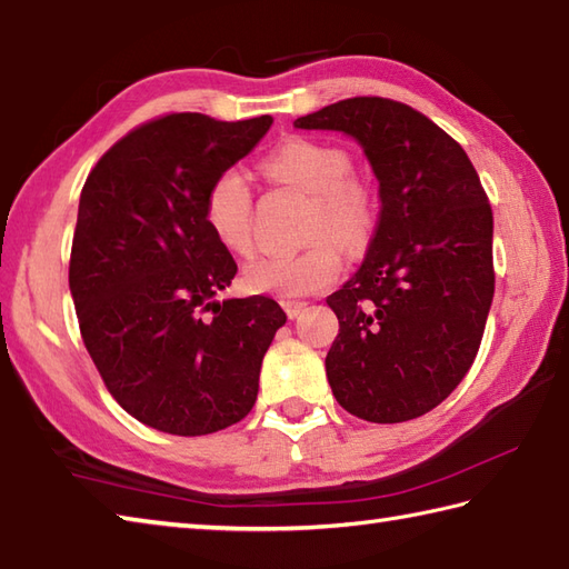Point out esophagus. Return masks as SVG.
<instances>
[{
	"instance_id": "1",
	"label": "esophagus",
	"mask_w": 569,
	"mask_h": 569,
	"mask_svg": "<svg viewBox=\"0 0 569 569\" xmlns=\"http://www.w3.org/2000/svg\"><path fill=\"white\" fill-rule=\"evenodd\" d=\"M282 309L287 311L289 319H297L301 311L307 309V301H301V299H282Z\"/></svg>"
}]
</instances>
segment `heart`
<instances>
[{
    "mask_svg": "<svg viewBox=\"0 0 569 569\" xmlns=\"http://www.w3.org/2000/svg\"><path fill=\"white\" fill-rule=\"evenodd\" d=\"M270 177L311 193L309 236L299 252H262L246 264L242 282L252 292L301 297L333 284L343 272V250L363 252L376 233L378 208L368 183L351 173L346 149L309 137H289L264 159ZM203 220L226 250L252 248V187L246 169L226 167L203 196Z\"/></svg>",
    "mask_w": 569,
    "mask_h": 569,
    "instance_id": "1",
    "label": "heart"
}]
</instances>
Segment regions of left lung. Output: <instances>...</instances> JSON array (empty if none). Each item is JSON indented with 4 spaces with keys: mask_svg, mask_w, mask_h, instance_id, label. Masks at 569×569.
Wrapping results in <instances>:
<instances>
[{
    "mask_svg": "<svg viewBox=\"0 0 569 569\" xmlns=\"http://www.w3.org/2000/svg\"><path fill=\"white\" fill-rule=\"evenodd\" d=\"M358 139L380 181L366 260L327 305V378L343 410L405 422L449 398L479 353L493 299V213L457 139L405 102L346 98L295 120Z\"/></svg>",
    "mask_w": 569,
    "mask_h": 569,
    "instance_id": "1",
    "label": "left lung"
}]
</instances>
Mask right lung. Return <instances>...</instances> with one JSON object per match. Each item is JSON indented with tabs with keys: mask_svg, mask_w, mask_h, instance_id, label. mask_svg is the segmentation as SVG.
I'll list each match as a JSON object with an SVG mask.
<instances>
[{
	"mask_svg": "<svg viewBox=\"0 0 569 569\" xmlns=\"http://www.w3.org/2000/svg\"><path fill=\"white\" fill-rule=\"evenodd\" d=\"M270 124L161 114L118 139L80 191L68 264L80 336L110 396L159 432L240 422L287 321L270 297L213 299L238 264L203 220L208 183Z\"/></svg>",
	"mask_w": 569,
	"mask_h": 569,
	"instance_id": "add662e5",
	"label": "right lung"
}]
</instances>
